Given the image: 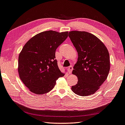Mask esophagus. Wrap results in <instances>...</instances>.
<instances>
[{"label":"esophagus","mask_w":125,"mask_h":125,"mask_svg":"<svg viewBox=\"0 0 125 125\" xmlns=\"http://www.w3.org/2000/svg\"><path fill=\"white\" fill-rule=\"evenodd\" d=\"M73 70V67L72 65L70 66V67L68 68V72H69V74H71V73H72V72Z\"/></svg>","instance_id":"1"}]
</instances>
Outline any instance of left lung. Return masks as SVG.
Instances as JSON below:
<instances>
[{
	"instance_id": "8db88e82",
	"label": "left lung",
	"mask_w": 125,
	"mask_h": 125,
	"mask_svg": "<svg viewBox=\"0 0 125 125\" xmlns=\"http://www.w3.org/2000/svg\"><path fill=\"white\" fill-rule=\"evenodd\" d=\"M69 37L79 56L73 70L78 82L72 87V89L80 96L94 94L108 75V51L98 38L87 32L72 31L69 32Z\"/></svg>"
}]
</instances>
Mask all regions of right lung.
I'll return each instance as SVG.
<instances>
[{
  "instance_id": "1",
  "label": "right lung",
  "mask_w": 125,
  "mask_h": 125,
  "mask_svg": "<svg viewBox=\"0 0 125 125\" xmlns=\"http://www.w3.org/2000/svg\"><path fill=\"white\" fill-rule=\"evenodd\" d=\"M68 34L67 31H44L32 37L22 49L18 57V73L31 92L47 93L55 87L56 80L64 75L58 67L55 52Z\"/></svg>"
}]
</instances>
